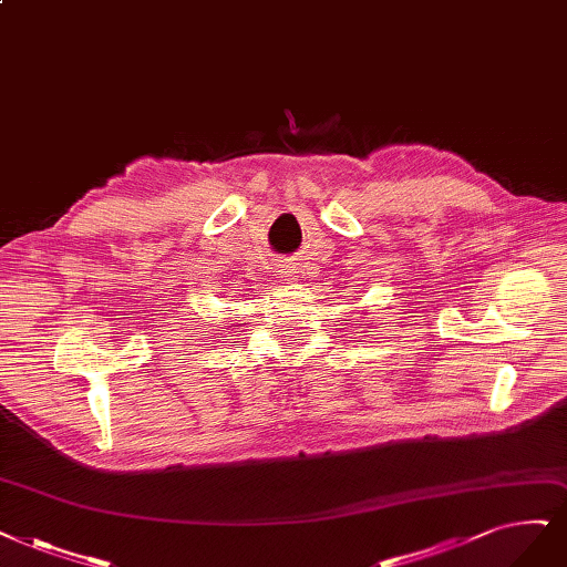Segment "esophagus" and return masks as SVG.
Wrapping results in <instances>:
<instances>
[{
  "label": "esophagus",
  "instance_id": "1",
  "mask_svg": "<svg viewBox=\"0 0 567 567\" xmlns=\"http://www.w3.org/2000/svg\"><path fill=\"white\" fill-rule=\"evenodd\" d=\"M289 276H295V272H291V270H287V276H285V278H289Z\"/></svg>",
  "mask_w": 567,
  "mask_h": 567
}]
</instances>
